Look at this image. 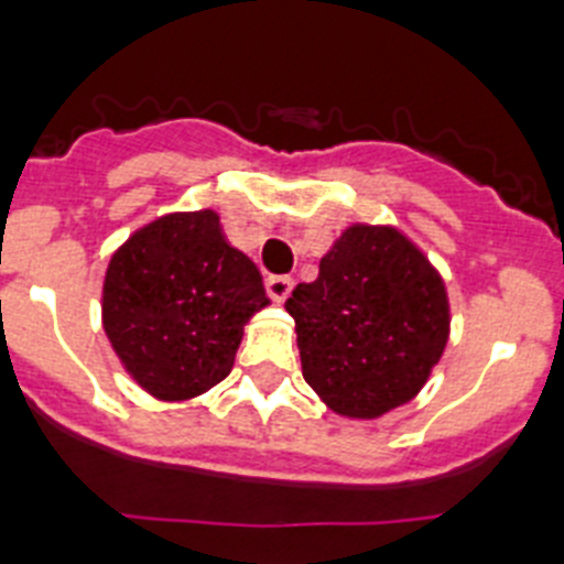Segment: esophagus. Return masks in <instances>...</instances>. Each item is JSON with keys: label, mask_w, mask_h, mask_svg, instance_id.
<instances>
[{"label": "esophagus", "mask_w": 564, "mask_h": 564, "mask_svg": "<svg viewBox=\"0 0 564 564\" xmlns=\"http://www.w3.org/2000/svg\"><path fill=\"white\" fill-rule=\"evenodd\" d=\"M292 278L289 275H269L267 278V295L272 297L275 303H283L289 297V292H292Z\"/></svg>", "instance_id": "obj_1"}]
</instances>
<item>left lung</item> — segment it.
I'll return each instance as SVG.
<instances>
[{
	"instance_id": "left-lung-1",
	"label": "left lung",
	"mask_w": 564,
	"mask_h": 564,
	"mask_svg": "<svg viewBox=\"0 0 564 564\" xmlns=\"http://www.w3.org/2000/svg\"><path fill=\"white\" fill-rule=\"evenodd\" d=\"M303 380L346 417H380L423 389L448 340V297L398 229L349 227L286 301Z\"/></svg>"
}]
</instances>
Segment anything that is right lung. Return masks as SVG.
<instances>
[{
    "label": "right lung",
    "instance_id": "obj_1",
    "mask_svg": "<svg viewBox=\"0 0 564 564\" xmlns=\"http://www.w3.org/2000/svg\"><path fill=\"white\" fill-rule=\"evenodd\" d=\"M267 303L258 267L200 209L159 218L112 254L101 312L139 386L187 400L229 375L243 323Z\"/></svg>",
    "mask_w": 564,
    "mask_h": 564
}]
</instances>
